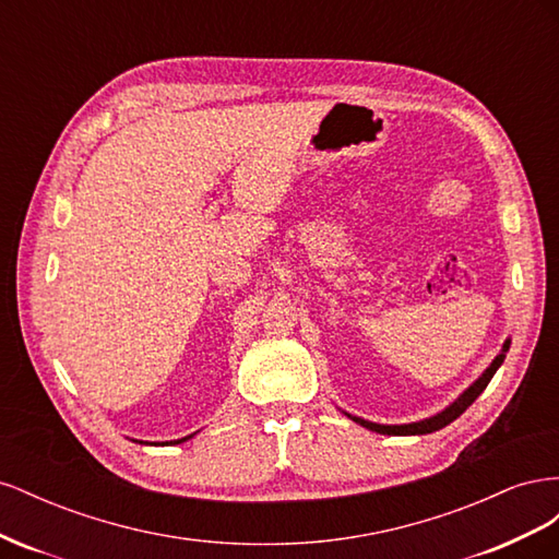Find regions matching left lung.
Returning a JSON list of instances; mask_svg holds the SVG:
<instances>
[{
  "label": "left lung",
  "instance_id": "1",
  "mask_svg": "<svg viewBox=\"0 0 559 559\" xmlns=\"http://www.w3.org/2000/svg\"><path fill=\"white\" fill-rule=\"evenodd\" d=\"M509 347H511V341H506L501 354L492 361V366H489L485 373L476 382H473L460 399H456L450 405V408H445L443 413H438V415H433L429 419L413 421V425H376V421H366L361 417H352V415L349 417L354 421H359L361 427H366L370 431H378V433H386V436H415V433H431V431L443 429V427L450 425V421H454L456 417H460L468 408V405L485 392V386L489 384V380H492V376L497 373V368L503 364V357H506V352H509Z\"/></svg>",
  "mask_w": 559,
  "mask_h": 559
}]
</instances>
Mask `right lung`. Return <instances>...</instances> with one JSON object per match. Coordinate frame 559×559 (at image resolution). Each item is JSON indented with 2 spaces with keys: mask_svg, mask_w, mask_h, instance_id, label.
I'll use <instances>...</instances> for the list:
<instances>
[{
  "mask_svg": "<svg viewBox=\"0 0 559 559\" xmlns=\"http://www.w3.org/2000/svg\"><path fill=\"white\" fill-rule=\"evenodd\" d=\"M189 438H191V436H186V438H181V441H175V443H183V441H189Z\"/></svg>",
  "mask_w": 559,
  "mask_h": 559,
  "instance_id": "add662e5",
  "label": "right lung"
}]
</instances>
